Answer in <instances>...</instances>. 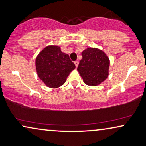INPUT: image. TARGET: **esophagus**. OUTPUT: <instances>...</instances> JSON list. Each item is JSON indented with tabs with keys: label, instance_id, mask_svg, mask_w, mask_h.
<instances>
[{
	"label": "esophagus",
	"instance_id": "34e87169",
	"mask_svg": "<svg viewBox=\"0 0 146 146\" xmlns=\"http://www.w3.org/2000/svg\"><path fill=\"white\" fill-rule=\"evenodd\" d=\"M75 65L76 67H78V65H79V61H78V60L75 61Z\"/></svg>",
	"mask_w": 146,
	"mask_h": 146
}]
</instances>
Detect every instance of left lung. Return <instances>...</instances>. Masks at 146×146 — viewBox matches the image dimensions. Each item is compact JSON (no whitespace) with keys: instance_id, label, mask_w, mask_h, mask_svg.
Wrapping results in <instances>:
<instances>
[{"instance_id":"1","label":"left lung","mask_w":146,"mask_h":146,"mask_svg":"<svg viewBox=\"0 0 146 146\" xmlns=\"http://www.w3.org/2000/svg\"><path fill=\"white\" fill-rule=\"evenodd\" d=\"M83 58L77 67L83 82L89 86H97L109 75L110 59L103 51L88 48L81 53Z\"/></svg>"}]
</instances>
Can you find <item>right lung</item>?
<instances>
[{
  "label": "right lung",
  "mask_w": 146,
  "mask_h": 146,
  "mask_svg": "<svg viewBox=\"0 0 146 146\" xmlns=\"http://www.w3.org/2000/svg\"><path fill=\"white\" fill-rule=\"evenodd\" d=\"M75 65L60 47L50 45L43 49L36 58L38 77L47 87L58 88L65 83L67 77Z\"/></svg>",
  "instance_id": "right-lung-1"
}]
</instances>
